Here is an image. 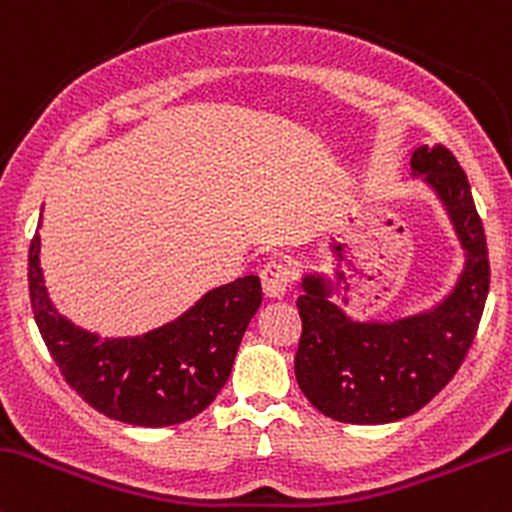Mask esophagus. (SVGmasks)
Masks as SVG:
<instances>
[{
	"mask_svg": "<svg viewBox=\"0 0 512 512\" xmlns=\"http://www.w3.org/2000/svg\"><path fill=\"white\" fill-rule=\"evenodd\" d=\"M293 283L291 266L283 261H268L261 271V286L268 298H283Z\"/></svg>",
	"mask_w": 512,
	"mask_h": 512,
	"instance_id": "1",
	"label": "esophagus"
}]
</instances>
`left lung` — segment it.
Here are the masks:
<instances>
[{"mask_svg":"<svg viewBox=\"0 0 512 512\" xmlns=\"http://www.w3.org/2000/svg\"><path fill=\"white\" fill-rule=\"evenodd\" d=\"M414 175L436 189L466 249V268L444 303L394 323H357L328 300L320 276L303 278L295 379L318 412L345 424H389L429 404L466 360L486 308L491 263L471 184L444 145H421Z\"/></svg>","mask_w":512,"mask_h":512,"instance_id":"1","label":"left lung"}]
</instances>
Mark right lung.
Instances as JSON below:
<instances>
[{"label":"right lung","mask_w":512,"mask_h":512,"mask_svg":"<svg viewBox=\"0 0 512 512\" xmlns=\"http://www.w3.org/2000/svg\"><path fill=\"white\" fill-rule=\"evenodd\" d=\"M39 234L29 246V298L39 333L68 384L100 414L135 426H172L217 399L261 305V281L214 288L172 323L138 337H98L59 315L46 295Z\"/></svg>","instance_id":"right-lung-1"}]
</instances>
